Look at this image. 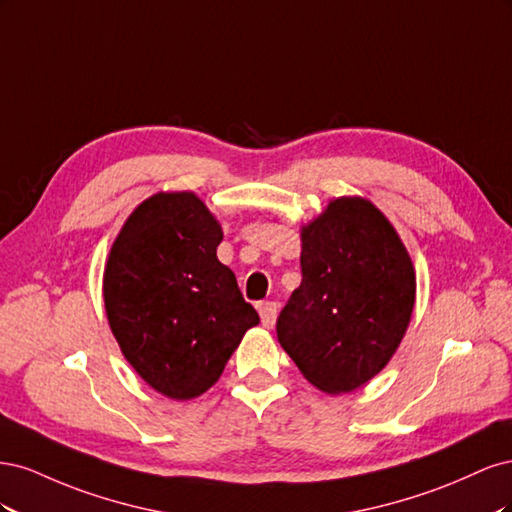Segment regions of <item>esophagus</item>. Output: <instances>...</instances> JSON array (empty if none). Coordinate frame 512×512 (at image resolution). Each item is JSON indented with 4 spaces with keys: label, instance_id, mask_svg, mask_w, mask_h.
Here are the masks:
<instances>
[{
    "label": "esophagus",
    "instance_id": "34e87169",
    "mask_svg": "<svg viewBox=\"0 0 512 512\" xmlns=\"http://www.w3.org/2000/svg\"><path fill=\"white\" fill-rule=\"evenodd\" d=\"M258 312H260V322H262V327L271 329L273 324H275L277 312H280V305H277L275 301H267V303H262V305H260Z\"/></svg>",
    "mask_w": 512,
    "mask_h": 512
}]
</instances>
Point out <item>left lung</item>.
I'll use <instances>...</instances> for the list:
<instances>
[{"instance_id":"1","label":"left lung","mask_w":512,"mask_h":512,"mask_svg":"<svg viewBox=\"0 0 512 512\" xmlns=\"http://www.w3.org/2000/svg\"><path fill=\"white\" fill-rule=\"evenodd\" d=\"M303 280L277 316V339L320 391L359 389L391 361L414 307L412 260L363 198H337L301 232Z\"/></svg>"}]
</instances>
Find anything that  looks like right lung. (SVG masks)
<instances>
[{
	"mask_svg": "<svg viewBox=\"0 0 512 512\" xmlns=\"http://www.w3.org/2000/svg\"><path fill=\"white\" fill-rule=\"evenodd\" d=\"M220 241L198 196L156 194L123 224L106 262L111 331L138 376L170 399L203 395L260 322L215 256Z\"/></svg>",
	"mask_w": 512,
	"mask_h": 512,
	"instance_id": "add662e5",
	"label": "right lung"
}]
</instances>
